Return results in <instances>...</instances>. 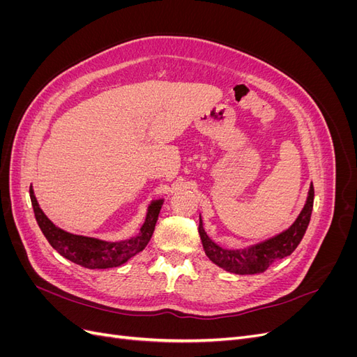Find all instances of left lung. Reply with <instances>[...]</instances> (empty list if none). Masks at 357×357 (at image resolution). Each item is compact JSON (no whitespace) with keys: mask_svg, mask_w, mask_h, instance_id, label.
<instances>
[{"mask_svg":"<svg viewBox=\"0 0 357 357\" xmlns=\"http://www.w3.org/2000/svg\"><path fill=\"white\" fill-rule=\"evenodd\" d=\"M312 202H314V188L311 185L304 208H302L298 219L287 231L278 234L274 238H269L264 243H259L248 248H243V250H226V248L214 244L208 238V235L205 234L199 218L198 232L201 236L205 255L208 256L211 262L219 265L220 268L226 269V271L229 273L241 275L264 273L265 269H268L274 262L291 255V252L298 247L302 236H304L308 228L312 211Z\"/></svg>","mask_w":357,"mask_h":357,"instance_id":"obj_1","label":"left lung"}]
</instances>
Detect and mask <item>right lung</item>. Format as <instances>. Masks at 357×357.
I'll use <instances>...</instances> for the list:
<instances>
[{
  "mask_svg": "<svg viewBox=\"0 0 357 357\" xmlns=\"http://www.w3.org/2000/svg\"><path fill=\"white\" fill-rule=\"evenodd\" d=\"M29 197L37 223L41 232L45 234L49 244L55 248L61 256L68 259V261L89 269H105L119 266L125 264L128 259H131L137 253L143 252L150 238H152L160 207L162 204H164V201L159 199L149 205L146 220L142 226V229H139V234L134 236V238L119 243H107L96 238H89V236L74 235L62 231L58 226L53 225L47 219V215L43 213L36 199L34 190L31 188Z\"/></svg>",
  "mask_w": 357,
  "mask_h": 357,
  "instance_id": "obj_1",
  "label": "right lung"
}]
</instances>
